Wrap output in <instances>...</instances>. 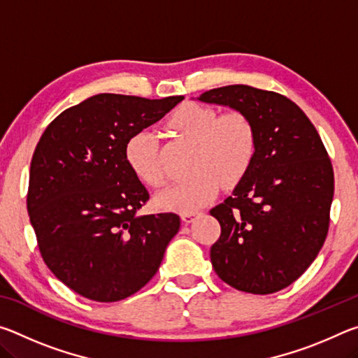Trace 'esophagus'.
Segmentation results:
<instances>
[{"instance_id": "obj_1", "label": "esophagus", "mask_w": 358, "mask_h": 358, "mask_svg": "<svg viewBox=\"0 0 358 358\" xmlns=\"http://www.w3.org/2000/svg\"><path fill=\"white\" fill-rule=\"evenodd\" d=\"M197 215H199V211H185V213H181V220H183L185 222H189V221H192V217Z\"/></svg>"}]
</instances>
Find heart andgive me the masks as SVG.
I'll use <instances>...</instances> for the list:
<instances>
[{"instance_id":"1","label":"heart","mask_w":358,"mask_h":358,"mask_svg":"<svg viewBox=\"0 0 358 358\" xmlns=\"http://www.w3.org/2000/svg\"><path fill=\"white\" fill-rule=\"evenodd\" d=\"M169 126L196 143L189 177L175 181L156 196L157 207L173 211H196L216 196L220 180L234 186L245 177L257 151V131L243 112L220 115L216 108L186 102L172 113ZM131 171L142 183L157 187L164 183L157 138L151 131H138L124 148Z\"/></svg>"}]
</instances>
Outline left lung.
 <instances>
[{"label": "left lung", "mask_w": 358, "mask_h": 358, "mask_svg": "<svg viewBox=\"0 0 358 358\" xmlns=\"http://www.w3.org/2000/svg\"><path fill=\"white\" fill-rule=\"evenodd\" d=\"M199 101L246 113L257 131L250 171L210 210L221 224L211 264L235 289L278 292L305 273L329 232L335 191L329 153L305 112L280 93L229 85Z\"/></svg>", "instance_id": "8db88e82"}]
</instances>
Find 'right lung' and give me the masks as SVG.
I'll list each match as a JSON object with an SVG mask.
<instances>
[{
  "label": "right lung",
  "instance_id": "add662e5",
  "mask_svg": "<svg viewBox=\"0 0 358 358\" xmlns=\"http://www.w3.org/2000/svg\"><path fill=\"white\" fill-rule=\"evenodd\" d=\"M183 99L92 96L59 113L34 150L27 207L41 256L85 299L108 303L136 294L178 232V215H137L150 194L124 148Z\"/></svg>",
  "mask_w": 358,
  "mask_h": 358
}]
</instances>
